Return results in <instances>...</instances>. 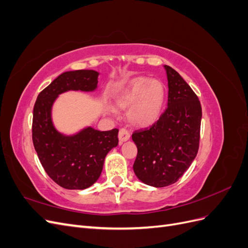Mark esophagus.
I'll use <instances>...</instances> for the list:
<instances>
[{
    "label": "esophagus",
    "mask_w": 248,
    "mask_h": 248,
    "mask_svg": "<svg viewBox=\"0 0 248 248\" xmlns=\"http://www.w3.org/2000/svg\"><path fill=\"white\" fill-rule=\"evenodd\" d=\"M129 138H130V133H129L128 130L125 129V128L120 129V131H119V140H120V141H121V142L126 141V140H129Z\"/></svg>",
    "instance_id": "1"
}]
</instances>
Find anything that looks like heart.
Instances as JSON below:
<instances>
[{
	"instance_id": "heart-1",
	"label": "heart",
	"mask_w": 248,
	"mask_h": 248,
	"mask_svg": "<svg viewBox=\"0 0 248 248\" xmlns=\"http://www.w3.org/2000/svg\"><path fill=\"white\" fill-rule=\"evenodd\" d=\"M166 98V87L158 79L145 77L134 78L116 96L119 108H128L127 118L138 127H147L159 119ZM109 112L115 108L108 107Z\"/></svg>"
}]
</instances>
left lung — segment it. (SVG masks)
Returning a JSON list of instances; mask_svg holds the SVG:
<instances>
[{"instance_id":"8db88e82","label":"left lung","mask_w":248,"mask_h":248,"mask_svg":"<svg viewBox=\"0 0 248 248\" xmlns=\"http://www.w3.org/2000/svg\"><path fill=\"white\" fill-rule=\"evenodd\" d=\"M167 71L168 108L150 128L136 130L138 148L134 174L147 185L164 187L183 176L200 146L202 107L189 85L171 67Z\"/></svg>"}]
</instances>
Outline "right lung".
<instances>
[{"label":"right lung","instance_id":"add662e5","mask_svg":"<svg viewBox=\"0 0 248 248\" xmlns=\"http://www.w3.org/2000/svg\"><path fill=\"white\" fill-rule=\"evenodd\" d=\"M99 73L95 70L67 71L39 93L33 109L32 139L44 170L66 189H86L102 171L104 159L118 146L119 129L99 131L87 127L73 136L59 132L51 120L52 104L67 91H95Z\"/></svg>","mask_w":248,"mask_h":248}]
</instances>
